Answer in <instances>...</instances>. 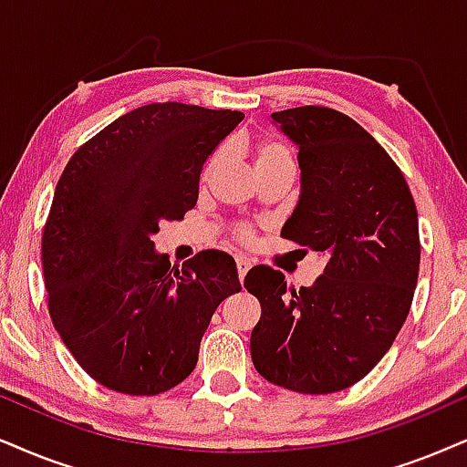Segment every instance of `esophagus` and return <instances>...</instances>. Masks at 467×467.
Instances as JSON below:
<instances>
[{
  "label": "esophagus",
  "instance_id": "1",
  "mask_svg": "<svg viewBox=\"0 0 467 467\" xmlns=\"http://www.w3.org/2000/svg\"><path fill=\"white\" fill-rule=\"evenodd\" d=\"M250 267H252L250 258L237 256V271H239V280H241V282H244V277H245L247 271H250Z\"/></svg>",
  "mask_w": 467,
  "mask_h": 467
}]
</instances>
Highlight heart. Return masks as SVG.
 Here are the masks:
<instances>
[{"label":"heart","instance_id":"obj_1","mask_svg":"<svg viewBox=\"0 0 467 467\" xmlns=\"http://www.w3.org/2000/svg\"><path fill=\"white\" fill-rule=\"evenodd\" d=\"M222 157H223L222 150H217L211 155V159L204 165V179H209V176L215 172L217 165L222 163ZM274 161H293L291 150H288L282 141L263 140L261 144L256 146V150H254V163H256V168H261V165H267Z\"/></svg>","mask_w":467,"mask_h":467}]
</instances>
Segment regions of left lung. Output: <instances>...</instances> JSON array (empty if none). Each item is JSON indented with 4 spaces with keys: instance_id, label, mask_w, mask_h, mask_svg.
Listing matches in <instances>:
<instances>
[{
    "instance_id": "left-lung-1",
    "label": "left lung",
    "mask_w": 467,
    "mask_h": 467,
    "mask_svg": "<svg viewBox=\"0 0 467 467\" xmlns=\"http://www.w3.org/2000/svg\"><path fill=\"white\" fill-rule=\"evenodd\" d=\"M297 146L302 190L282 237L326 258L312 286L252 267L261 302L252 362L265 379L302 394L345 390L375 368L410 315L420 265L418 213L405 176L356 120L329 108L271 114Z\"/></svg>"
}]
</instances>
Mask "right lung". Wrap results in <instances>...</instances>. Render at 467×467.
<instances>
[{
	"mask_svg": "<svg viewBox=\"0 0 467 467\" xmlns=\"http://www.w3.org/2000/svg\"><path fill=\"white\" fill-rule=\"evenodd\" d=\"M241 111L150 103L70 157L43 233L45 288L57 334L92 379L152 397L187 379L228 295L234 258L206 250L170 267L152 234L198 202L202 165Z\"/></svg>",
	"mask_w": 467,
	"mask_h": 467,
	"instance_id": "1",
	"label": "right lung"
}]
</instances>
